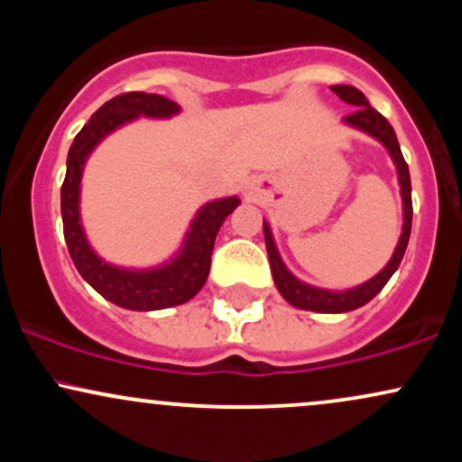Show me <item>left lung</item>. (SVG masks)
<instances>
[{
    "label": "left lung",
    "instance_id": "1",
    "mask_svg": "<svg viewBox=\"0 0 462 462\" xmlns=\"http://www.w3.org/2000/svg\"><path fill=\"white\" fill-rule=\"evenodd\" d=\"M330 88L332 93H337L338 97L343 99V102L354 106V113H349L346 116V124L354 125V128L358 130H365L371 136H375V139L389 150L391 158H393L397 167V176H400V187H402V199H404V230H402V238L400 243H397L393 258H391L389 264H386L383 272L375 275V278H371L369 282L360 284L352 291H343V293H332V291L315 289V286L300 282L298 278H293V275L286 272L284 263L280 261V254L278 249H275L273 236L272 232H269L267 224H264V245H267L269 263H272L273 282L289 304H293L295 309L315 310V312H347V310L360 309V306L367 304L369 300H374L375 295L383 291V286L389 282V278L395 273V269L400 267L402 258H404L408 238H411V226H412L411 173H408V164L404 161V156H402L395 130L391 128L389 121H386L378 110L371 108L367 97H365L358 88L346 87V84H338V87H330Z\"/></svg>",
    "mask_w": 462,
    "mask_h": 462
}]
</instances>
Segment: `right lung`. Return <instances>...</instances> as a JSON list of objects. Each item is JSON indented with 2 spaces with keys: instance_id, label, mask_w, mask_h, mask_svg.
<instances>
[{
  "instance_id": "add662e5",
  "label": "right lung",
  "mask_w": 462,
  "mask_h": 462,
  "mask_svg": "<svg viewBox=\"0 0 462 462\" xmlns=\"http://www.w3.org/2000/svg\"><path fill=\"white\" fill-rule=\"evenodd\" d=\"M178 104L162 95L150 93H121L106 102L95 113L88 124L78 132L67 156V176L60 189L62 232L76 269L88 284L110 300L113 304L128 310H161L169 306L184 304L204 286L210 272L215 236L221 224L241 201L238 198H226L210 201L195 217L187 243L173 263L150 272H128V269L106 264L95 256L79 226V178L82 167L91 150L125 121L134 116H171L178 113Z\"/></svg>"
}]
</instances>
